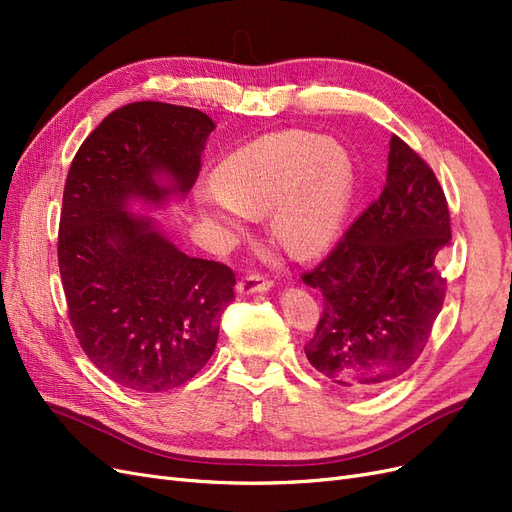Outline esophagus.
Here are the masks:
<instances>
[{
    "instance_id": "esophagus-1",
    "label": "esophagus",
    "mask_w": 512,
    "mask_h": 512,
    "mask_svg": "<svg viewBox=\"0 0 512 512\" xmlns=\"http://www.w3.org/2000/svg\"><path fill=\"white\" fill-rule=\"evenodd\" d=\"M273 286V282L265 280L260 275H247L237 284V294L241 297H247V294H256V292H267Z\"/></svg>"
}]
</instances>
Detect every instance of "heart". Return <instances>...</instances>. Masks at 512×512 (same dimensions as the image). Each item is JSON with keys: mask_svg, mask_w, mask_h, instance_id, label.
I'll return each mask as SVG.
<instances>
[{"mask_svg": "<svg viewBox=\"0 0 512 512\" xmlns=\"http://www.w3.org/2000/svg\"><path fill=\"white\" fill-rule=\"evenodd\" d=\"M348 149L303 130L260 136L222 162L220 181L196 190L207 220L239 228L247 213L271 211V232L286 252L312 258L342 235L354 198Z\"/></svg>", "mask_w": 512, "mask_h": 512, "instance_id": "b5f03b06", "label": "heart"}]
</instances>
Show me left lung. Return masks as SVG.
Returning a JSON list of instances; mask_svg holds the SVG:
<instances>
[{
	"label": "left lung",
	"instance_id": "obj_1",
	"mask_svg": "<svg viewBox=\"0 0 512 512\" xmlns=\"http://www.w3.org/2000/svg\"><path fill=\"white\" fill-rule=\"evenodd\" d=\"M451 218L433 170L391 138L380 198L303 282L322 292V318L307 361L356 395L397 382L421 356L438 318L446 280L438 260Z\"/></svg>",
	"mask_w": 512,
	"mask_h": 512
}]
</instances>
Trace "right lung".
<instances>
[{
    "label": "right lung",
    "mask_w": 512,
    "mask_h": 512,
    "mask_svg": "<svg viewBox=\"0 0 512 512\" xmlns=\"http://www.w3.org/2000/svg\"><path fill=\"white\" fill-rule=\"evenodd\" d=\"M215 123L188 106L117 108L76 151L59 220V273L79 344L104 376L136 393L192 380L218 344L237 280L192 258L160 222L192 190Z\"/></svg>",
    "instance_id": "1"
}]
</instances>
